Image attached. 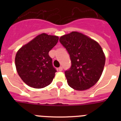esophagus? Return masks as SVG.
Returning a JSON list of instances; mask_svg holds the SVG:
<instances>
[{"mask_svg": "<svg viewBox=\"0 0 121 121\" xmlns=\"http://www.w3.org/2000/svg\"><path fill=\"white\" fill-rule=\"evenodd\" d=\"M59 70L60 71H62L63 70V68L62 67H60L59 68Z\"/></svg>", "mask_w": 121, "mask_h": 121, "instance_id": "esophagus-1", "label": "esophagus"}]
</instances>
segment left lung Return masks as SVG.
I'll list each match as a JSON object with an SVG mask.
<instances>
[{"label":"left lung","mask_w":121,"mask_h":121,"mask_svg":"<svg viewBox=\"0 0 121 121\" xmlns=\"http://www.w3.org/2000/svg\"><path fill=\"white\" fill-rule=\"evenodd\" d=\"M59 41L70 55L71 66L65 71L68 85L76 90H85L100 79L105 57L99 43L82 33L73 31Z\"/></svg>","instance_id":"left-lung-1"}]
</instances>
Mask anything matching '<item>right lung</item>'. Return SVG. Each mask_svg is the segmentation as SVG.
<instances>
[{
    "instance_id": "obj_1",
    "label": "right lung",
    "mask_w": 121,
    "mask_h": 121,
    "mask_svg": "<svg viewBox=\"0 0 121 121\" xmlns=\"http://www.w3.org/2000/svg\"><path fill=\"white\" fill-rule=\"evenodd\" d=\"M58 40V36L42 33L18 50L15 57L16 67L18 74L26 85L42 88L53 81L57 71L48 53Z\"/></svg>"
}]
</instances>
